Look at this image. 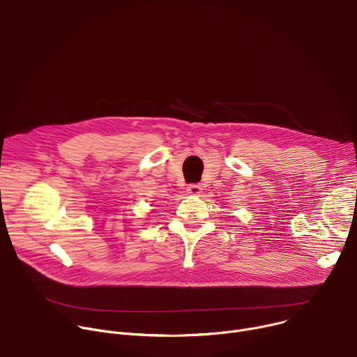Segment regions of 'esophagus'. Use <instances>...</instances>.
Wrapping results in <instances>:
<instances>
[{"label":"esophagus","mask_w":357,"mask_h":357,"mask_svg":"<svg viewBox=\"0 0 357 357\" xmlns=\"http://www.w3.org/2000/svg\"><path fill=\"white\" fill-rule=\"evenodd\" d=\"M188 193H189V195H192V197H199L201 193H202V188H201V185H197V183L189 185L188 186Z\"/></svg>","instance_id":"34e87169"}]
</instances>
